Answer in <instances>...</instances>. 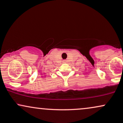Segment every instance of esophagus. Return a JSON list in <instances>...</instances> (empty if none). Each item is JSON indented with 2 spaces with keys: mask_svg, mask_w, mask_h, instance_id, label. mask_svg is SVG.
I'll return each instance as SVG.
<instances>
[{
  "mask_svg": "<svg viewBox=\"0 0 123 123\" xmlns=\"http://www.w3.org/2000/svg\"><path fill=\"white\" fill-rule=\"evenodd\" d=\"M64 62L65 63V62H66V60H64Z\"/></svg>",
  "mask_w": 123,
  "mask_h": 123,
  "instance_id": "1",
  "label": "esophagus"
}]
</instances>
